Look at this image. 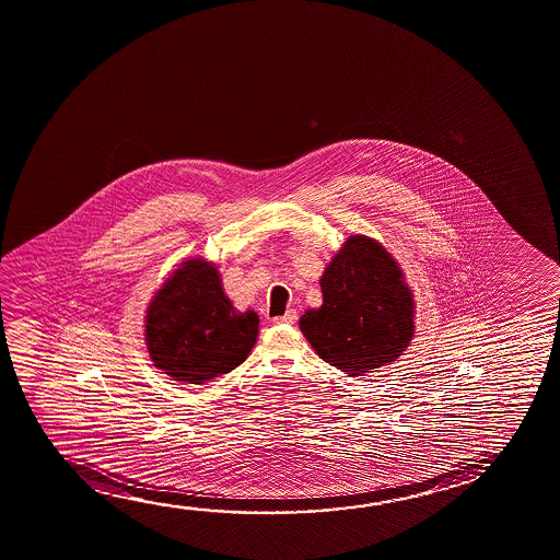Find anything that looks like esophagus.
<instances>
[{
  "instance_id": "34e87169",
  "label": "esophagus",
  "mask_w": 560,
  "mask_h": 560,
  "mask_svg": "<svg viewBox=\"0 0 560 560\" xmlns=\"http://www.w3.org/2000/svg\"><path fill=\"white\" fill-rule=\"evenodd\" d=\"M295 320H298V311L295 308H290L285 315L275 318L276 324H293Z\"/></svg>"
}]
</instances>
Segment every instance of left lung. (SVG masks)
I'll return each mask as SVG.
<instances>
[{
	"mask_svg": "<svg viewBox=\"0 0 560 560\" xmlns=\"http://www.w3.org/2000/svg\"><path fill=\"white\" fill-rule=\"evenodd\" d=\"M323 305L308 308L300 328L326 363L364 376L394 363L415 334V300L384 245L347 237L320 278Z\"/></svg>",
	"mask_w": 560,
	"mask_h": 560,
	"instance_id": "1",
	"label": "left lung"
}]
</instances>
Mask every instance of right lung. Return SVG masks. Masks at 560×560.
<instances>
[{
  "instance_id": "obj_1",
  "label": "right lung",
  "mask_w": 560,
  "mask_h": 560,
  "mask_svg": "<svg viewBox=\"0 0 560 560\" xmlns=\"http://www.w3.org/2000/svg\"><path fill=\"white\" fill-rule=\"evenodd\" d=\"M259 336L255 311L240 313L209 260L188 259L165 280L145 313V346L166 376L206 384L244 363Z\"/></svg>"
}]
</instances>
